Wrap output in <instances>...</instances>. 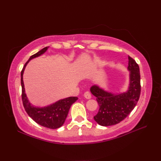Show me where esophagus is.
Masks as SVG:
<instances>
[{
	"instance_id": "1",
	"label": "esophagus",
	"mask_w": 161,
	"mask_h": 161,
	"mask_svg": "<svg viewBox=\"0 0 161 161\" xmlns=\"http://www.w3.org/2000/svg\"><path fill=\"white\" fill-rule=\"evenodd\" d=\"M84 97L86 98V99H91V93H89V92L88 91H86V92H85L84 93Z\"/></svg>"
}]
</instances>
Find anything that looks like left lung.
<instances>
[{
	"label": "left lung",
	"mask_w": 161,
	"mask_h": 161,
	"mask_svg": "<svg viewBox=\"0 0 161 161\" xmlns=\"http://www.w3.org/2000/svg\"><path fill=\"white\" fill-rule=\"evenodd\" d=\"M128 59L129 81L125 92L114 93L104 90L97 85H93L90 88L91 93L96 97L100 107L93 118L101 126L118 124L127 117L137 104L141 88L140 69L134 59L129 56Z\"/></svg>",
	"instance_id": "obj_1"
}]
</instances>
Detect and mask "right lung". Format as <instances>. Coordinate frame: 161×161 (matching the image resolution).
<instances>
[{
	"label": "right lung",
	"mask_w": 161,
	"mask_h": 161,
	"mask_svg": "<svg viewBox=\"0 0 161 161\" xmlns=\"http://www.w3.org/2000/svg\"><path fill=\"white\" fill-rule=\"evenodd\" d=\"M49 46L44 47L38 53L33 54L30 57L28 61L23 66L20 73V83L22 86V101L24 108L28 115L37 124L52 129H55L61 127L66 120L69 109L74 102L77 101L78 97H69L67 98L61 99L53 104L46 106L43 107H36L32 105L29 101L28 98L25 93V87L23 83V73L27 64L29 61L38 57L45 53Z\"/></svg>",
	"instance_id": "right-lung-1"
}]
</instances>
